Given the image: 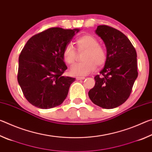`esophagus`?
I'll return each mask as SVG.
<instances>
[{
    "label": "esophagus",
    "instance_id": "obj_1",
    "mask_svg": "<svg viewBox=\"0 0 152 152\" xmlns=\"http://www.w3.org/2000/svg\"><path fill=\"white\" fill-rule=\"evenodd\" d=\"M76 78V80H84V79H85V77H84V76H77Z\"/></svg>",
    "mask_w": 152,
    "mask_h": 152
}]
</instances>
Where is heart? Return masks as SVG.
I'll return each mask as SVG.
<instances>
[{"mask_svg": "<svg viewBox=\"0 0 152 152\" xmlns=\"http://www.w3.org/2000/svg\"><path fill=\"white\" fill-rule=\"evenodd\" d=\"M79 50H84L82 62L76 63L71 67L70 72L74 76H86L93 72L98 66L104 65L107 61V51L98 40L91 35H84L76 39ZM64 60L68 64H72L76 60V51L73 45L69 43L63 51Z\"/></svg>", "mask_w": 152, "mask_h": 152, "instance_id": "b5f03b06", "label": "heart"}]
</instances>
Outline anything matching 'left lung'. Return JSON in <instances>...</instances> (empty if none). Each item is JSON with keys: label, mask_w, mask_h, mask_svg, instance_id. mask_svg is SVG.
Instances as JSON below:
<instances>
[{"label": "left lung", "mask_w": 152, "mask_h": 152, "mask_svg": "<svg viewBox=\"0 0 152 152\" xmlns=\"http://www.w3.org/2000/svg\"><path fill=\"white\" fill-rule=\"evenodd\" d=\"M96 34L107 48V61L94 77L95 85L88 92L94 104L103 109H113L127 101L137 78V53L127 36L107 25H99Z\"/></svg>", "instance_id": "1"}]
</instances>
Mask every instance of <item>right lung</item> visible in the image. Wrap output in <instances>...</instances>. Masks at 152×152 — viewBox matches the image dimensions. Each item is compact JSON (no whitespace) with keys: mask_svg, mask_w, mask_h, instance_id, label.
Returning a JSON list of instances; mask_svg holds the SVG:
<instances>
[{"mask_svg":"<svg viewBox=\"0 0 152 152\" xmlns=\"http://www.w3.org/2000/svg\"><path fill=\"white\" fill-rule=\"evenodd\" d=\"M79 31L50 28L33 35L24 46L19 58L17 80L33 106L48 109L66 99L75 78L62 76L67 69L62 53Z\"/></svg>","mask_w":152,"mask_h":152,"instance_id":"1","label":"right lung"}]
</instances>
